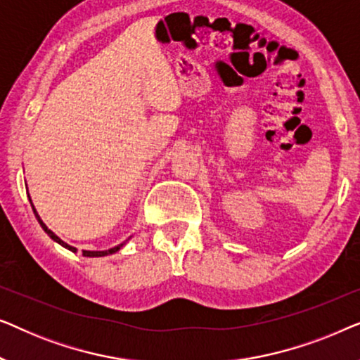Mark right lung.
I'll use <instances>...</instances> for the list:
<instances>
[{
  "instance_id": "right-lung-1",
  "label": "right lung",
  "mask_w": 360,
  "mask_h": 360,
  "mask_svg": "<svg viewBox=\"0 0 360 360\" xmlns=\"http://www.w3.org/2000/svg\"><path fill=\"white\" fill-rule=\"evenodd\" d=\"M27 195H29V191H27ZM29 201H31V206H32V211H34V214H36V219L39 221V224H41V228L46 231V234L49 236V238H51L52 240H56L57 244H60L62 248H65V249H68V250H72V252H77V248H73V245H70V244H67V243H63V240L58 238V236L56 234V233H52L51 229L47 228L46 226V223H44V221L41 219V216H39V213H37V210L34 208V205H32V200H31V196H29ZM127 240L129 239H126L124 243L122 244H117V245H115V248H111V249H108V250H82V254L85 255V257H105V255H110V254H116L117 250H120L122 245H124Z\"/></svg>"
}]
</instances>
